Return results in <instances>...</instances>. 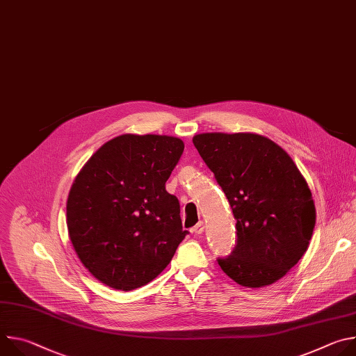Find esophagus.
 I'll return each instance as SVG.
<instances>
[{
    "label": "esophagus",
    "instance_id": "obj_1",
    "mask_svg": "<svg viewBox=\"0 0 356 356\" xmlns=\"http://www.w3.org/2000/svg\"><path fill=\"white\" fill-rule=\"evenodd\" d=\"M195 235H200V234H202V232H204V222H202V221H200L197 225H194L193 227V229H191Z\"/></svg>",
    "mask_w": 356,
    "mask_h": 356
}]
</instances>
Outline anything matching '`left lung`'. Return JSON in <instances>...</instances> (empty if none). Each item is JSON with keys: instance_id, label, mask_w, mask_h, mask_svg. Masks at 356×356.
Wrapping results in <instances>:
<instances>
[{"instance_id": "left-lung-1", "label": "left lung", "mask_w": 356, "mask_h": 356, "mask_svg": "<svg viewBox=\"0 0 356 356\" xmlns=\"http://www.w3.org/2000/svg\"><path fill=\"white\" fill-rule=\"evenodd\" d=\"M193 143L236 221L235 246L218 265L245 287L282 279L306 253L316 225L300 170L279 145L257 134H200Z\"/></svg>"}]
</instances>
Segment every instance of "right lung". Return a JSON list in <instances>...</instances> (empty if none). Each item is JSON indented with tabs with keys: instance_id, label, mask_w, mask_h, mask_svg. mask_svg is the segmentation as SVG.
<instances>
[{
	"instance_id": "1",
	"label": "right lung",
	"mask_w": 356,
	"mask_h": 356,
	"mask_svg": "<svg viewBox=\"0 0 356 356\" xmlns=\"http://www.w3.org/2000/svg\"><path fill=\"white\" fill-rule=\"evenodd\" d=\"M184 143L166 135H121L101 146L67 198V229L88 272L129 291L154 280L188 231L166 191Z\"/></svg>"
}]
</instances>
